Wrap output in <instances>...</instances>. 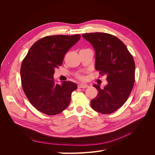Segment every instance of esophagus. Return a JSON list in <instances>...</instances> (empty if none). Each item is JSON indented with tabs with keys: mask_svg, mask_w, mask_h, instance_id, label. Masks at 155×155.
<instances>
[{
	"mask_svg": "<svg viewBox=\"0 0 155 155\" xmlns=\"http://www.w3.org/2000/svg\"><path fill=\"white\" fill-rule=\"evenodd\" d=\"M88 87L89 86L88 85H85V84H79V85H78V88H85Z\"/></svg>",
	"mask_w": 155,
	"mask_h": 155,
	"instance_id": "1",
	"label": "esophagus"
}]
</instances>
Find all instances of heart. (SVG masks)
Returning a JSON list of instances; mask_svg holds the SVG:
<instances>
[{
	"label": "heart",
	"mask_w": 155,
	"mask_h": 155,
	"mask_svg": "<svg viewBox=\"0 0 155 155\" xmlns=\"http://www.w3.org/2000/svg\"><path fill=\"white\" fill-rule=\"evenodd\" d=\"M77 77H78L79 79H83V77L81 76V75H77Z\"/></svg>",
	"instance_id": "b5f03b06"
}]
</instances>
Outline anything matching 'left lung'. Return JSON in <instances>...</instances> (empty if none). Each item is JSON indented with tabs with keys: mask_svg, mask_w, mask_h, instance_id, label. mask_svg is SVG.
I'll list each match as a JSON object with an SVG mask.
<instances>
[{
	"mask_svg": "<svg viewBox=\"0 0 155 155\" xmlns=\"http://www.w3.org/2000/svg\"><path fill=\"white\" fill-rule=\"evenodd\" d=\"M96 51L95 68L101 76H106L108 84L91 100L92 109L101 114H110L119 109L127 100L134 83L135 63L132 55L122 41L106 33L83 34Z\"/></svg>",
	"mask_w": 155,
	"mask_h": 155,
	"instance_id": "1",
	"label": "left lung"
}]
</instances>
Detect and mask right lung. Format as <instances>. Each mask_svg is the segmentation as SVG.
<instances>
[{
	"label": "right lung",
	"instance_id": "right-lung-1",
	"mask_svg": "<svg viewBox=\"0 0 155 155\" xmlns=\"http://www.w3.org/2000/svg\"><path fill=\"white\" fill-rule=\"evenodd\" d=\"M81 35H51L32 45L21 67V83L28 99L36 109L47 115H55L69 105L77 85L72 81L55 82V69L62 64L67 51Z\"/></svg>",
	"mask_w": 155,
	"mask_h": 155
}]
</instances>
